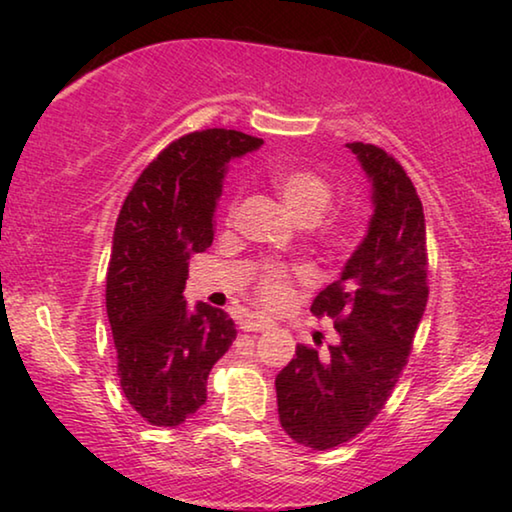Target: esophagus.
I'll use <instances>...</instances> for the list:
<instances>
[{"label":"esophagus","instance_id":"1","mask_svg":"<svg viewBox=\"0 0 512 512\" xmlns=\"http://www.w3.org/2000/svg\"><path fill=\"white\" fill-rule=\"evenodd\" d=\"M268 327H271V320L259 314H248L241 320V329H246V332H264Z\"/></svg>","mask_w":512,"mask_h":512}]
</instances>
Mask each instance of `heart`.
Returning a JSON list of instances; mask_svg holds the SVG:
<instances>
[{
  "label": "heart",
  "mask_w": 512,
  "mask_h": 512,
  "mask_svg": "<svg viewBox=\"0 0 512 512\" xmlns=\"http://www.w3.org/2000/svg\"><path fill=\"white\" fill-rule=\"evenodd\" d=\"M273 183L282 203L287 205L291 216L300 223H314L327 210L332 187L316 171L289 169L273 176ZM289 284V273L282 268H268L259 282V298L264 302H275L284 296Z\"/></svg>",
  "instance_id": "1"
}]
</instances>
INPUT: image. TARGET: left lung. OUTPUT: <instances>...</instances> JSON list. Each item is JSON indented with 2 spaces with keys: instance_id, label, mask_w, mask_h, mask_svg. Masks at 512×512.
<instances>
[{
  "instance_id": "1",
  "label": "left lung",
  "mask_w": 512,
  "mask_h": 512,
  "mask_svg": "<svg viewBox=\"0 0 512 512\" xmlns=\"http://www.w3.org/2000/svg\"><path fill=\"white\" fill-rule=\"evenodd\" d=\"M345 146L370 183L372 214L339 280L311 302V314L336 320L339 341L327 354L298 345L275 377L282 429L318 452L348 443L375 420L429 298L427 228L411 178L377 146Z\"/></svg>"
}]
</instances>
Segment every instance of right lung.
Masks as SVG:
<instances>
[{
    "label": "right lung",
    "mask_w": 512,
    "mask_h": 512,
    "mask_svg": "<svg viewBox=\"0 0 512 512\" xmlns=\"http://www.w3.org/2000/svg\"><path fill=\"white\" fill-rule=\"evenodd\" d=\"M259 137L210 128L169 144L137 178L112 235L106 309L121 391L155 427H178L207 400V375L232 341L228 311L183 296L189 255L214 239L228 164Z\"/></svg>",
    "instance_id": "1"
}]
</instances>
